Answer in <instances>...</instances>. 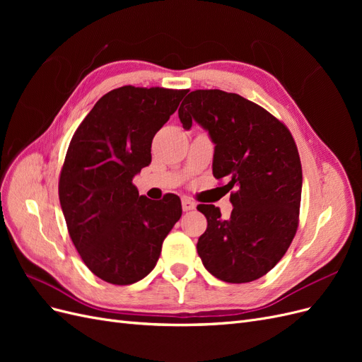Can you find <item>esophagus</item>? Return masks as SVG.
Masks as SVG:
<instances>
[{
    "label": "esophagus",
    "mask_w": 362,
    "mask_h": 362,
    "mask_svg": "<svg viewBox=\"0 0 362 362\" xmlns=\"http://www.w3.org/2000/svg\"><path fill=\"white\" fill-rule=\"evenodd\" d=\"M181 204H182L184 211H190V210H194V208H196V204L190 198H182Z\"/></svg>",
    "instance_id": "esophagus-1"
}]
</instances>
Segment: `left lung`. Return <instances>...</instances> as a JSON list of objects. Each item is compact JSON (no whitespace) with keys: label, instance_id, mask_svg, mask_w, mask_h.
Listing matches in <instances>:
<instances>
[{"label":"left lung","instance_id":"obj_1","mask_svg":"<svg viewBox=\"0 0 362 362\" xmlns=\"http://www.w3.org/2000/svg\"><path fill=\"white\" fill-rule=\"evenodd\" d=\"M178 116L185 129L201 124L216 144L213 175L226 181L234 205H198L206 229L198 240L205 269L217 279L243 284L264 276L290 247L299 225L302 166L286 124L237 93L193 90Z\"/></svg>","mask_w":362,"mask_h":362}]
</instances>
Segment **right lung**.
<instances>
[{
	"label": "right lung",
	"mask_w": 362,
	"mask_h": 362,
	"mask_svg": "<svg viewBox=\"0 0 362 362\" xmlns=\"http://www.w3.org/2000/svg\"><path fill=\"white\" fill-rule=\"evenodd\" d=\"M187 92L122 86L93 105L71 139L59 178L60 205L75 249L105 282L144 279L180 221L177 194L151 201L139 196L133 178L151 163L152 139Z\"/></svg>",
	"instance_id": "obj_1"
}]
</instances>
